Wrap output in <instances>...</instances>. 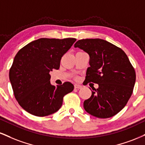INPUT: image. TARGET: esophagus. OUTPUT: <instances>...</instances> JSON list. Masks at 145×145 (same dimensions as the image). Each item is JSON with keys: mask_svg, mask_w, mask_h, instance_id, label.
<instances>
[{"mask_svg": "<svg viewBox=\"0 0 145 145\" xmlns=\"http://www.w3.org/2000/svg\"><path fill=\"white\" fill-rule=\"evenodd\" d=\"M74 88H76V89H80V88H82V86L79 84H74Z\"/></svg>", "mask_w": 145, "mask_h": 145, "instance_id": "1", "label": "esophagus"}]
</instances>
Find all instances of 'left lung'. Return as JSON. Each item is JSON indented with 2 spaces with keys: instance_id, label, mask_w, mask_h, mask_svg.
I'll return each instance as SVG.
<instances>
[{
  "instance_id": "obj_1",
  "label": "left lung",
  "mask_w": 145,
  "mask_h": 145,
  "mask_svg": "<svg viewBox=\"0 0 145 145\" xmlns=\"http://www.w3.org/2000/svg\"><path fill=\"white\" fill-rule=\"evenodd\" d=\"M74 47L89 55L85 80L99 84L84 101V108L99 118L114 116L127 104L135 84V70L128 56L119 47L99 38L80 40Z\"/></svg>"
}]
</instances>
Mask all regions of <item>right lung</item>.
Segmentation results:
<instances>
[{
	"mask_svg": "<svg viewBox=\"0 0 145 145\" xmlns=\"http://www.w3.org/2000/svg\"><path fill=\"white\" fill-rule=\"evenodd\" d=\"M76 40L40 38L19 50L9 70V79L15 99L24 110L44 117L60 109L63 97L74 86L69 82L53 86L49 72L59 69L63 55Z\"/></svg>",
	"mask_w": 145,
	"mask_h": 145,
	"instance_id": "right-lung-1",
	"label": "right lung"
}]
</instances>
